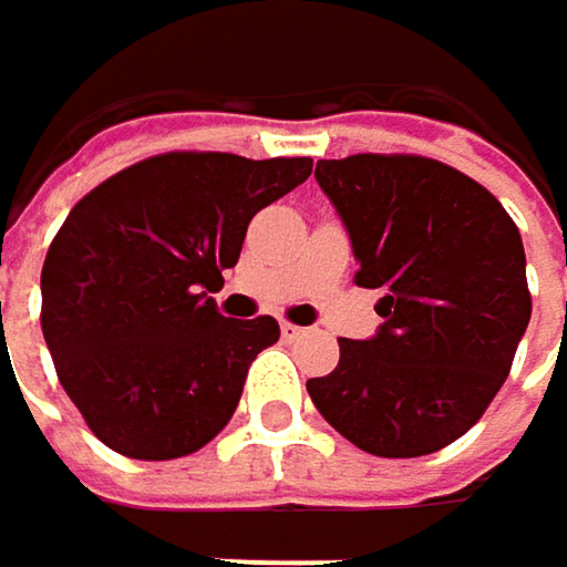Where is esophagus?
I'll return each mask as SVG.
<instances>
[{
    "instance_id": "1",
    "label": "esophagus",
    "mask_w": 567,
    "mask_h": 567,
    "mask_svg": "<svg viewBox=\"0 0 567 567\" xmlns=\"http://www.w3.org/2000/svg\"><path fill=\"white\" fill-rule=\"evenodd\" d=\"M301 334H305V328H298V324H291V321H282L285 341H295V338H301Z\"/></svg>"
}]
</instances>
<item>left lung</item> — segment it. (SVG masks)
I'll return each instance as SVG.
<instances>
[{
  "mask_svg": "<svg viewBox=\"0 0 567 567\" xmlns=\"http://www.w3.org/2000/svg\"><path fill=\"white\" fill-rule=\"evenodd\" d=\"M315 176L351 233L354 282L381 288L384 324L341 338L308 394L364 453H436L499 394L532 318L518 226L483 183L420 154L318 161Z\"/></svg>",
  "mask_w": 567,
  "mask_h": 567,
  "instance_id": "obj_1",
  "label": "left lung"
}]
</instances>
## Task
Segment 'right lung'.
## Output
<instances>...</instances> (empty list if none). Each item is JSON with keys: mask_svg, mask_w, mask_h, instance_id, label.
<instances>
[{"mask_svg": "<svg viewBox=\"0 0 567 567\" xmlns=\"http://www.w3.org/2000/svg\"><path fill=\"white\" fill-rule=\"evenodd\" d=\"M311 157L171 151L74 203L42 266V334L87 430L121 456L203 450L236 413L279 321H236L206 295L259 209L305 183Z\"/></svg>", "mask_w": 567, "mask_h": 567, "instance_id": "1", "label": "right lung"}]
</instances>
